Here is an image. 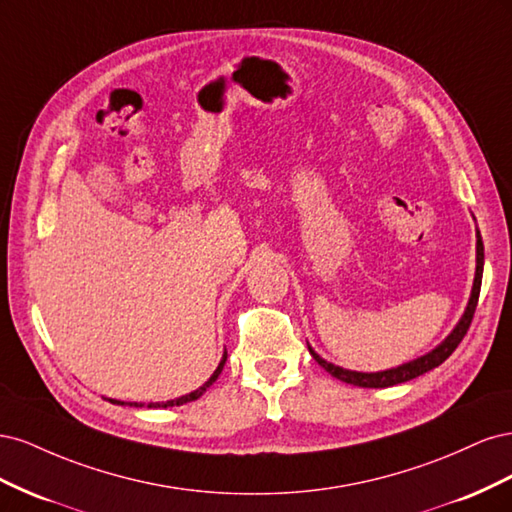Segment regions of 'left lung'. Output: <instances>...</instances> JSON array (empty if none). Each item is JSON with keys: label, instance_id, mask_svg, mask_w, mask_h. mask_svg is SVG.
Here are the masks:
<instances>
[{"label": "left lung", "instance_id": "8db88e82", "mask_svg": "<svg viewBox=\"0 0 512 512\" xmlns=\"http://www.w3.org/2000/svg\"><path fill=\"white\" fill-rule=\"evenodd\" d=\"M483 265H485V250H483V241H480V232L476 230V273H474V284H472V292H470V301L466 305V312L461 314L459 322L455 324V329L448 333L436 348L425 352L423 356H416V359H412L408 363H401L397 367L382 369V371H352V369H344V367L324 361L322 356L307 344L309 354H312L316 363L327 369L333 378L342 380L346 384H352V386H361V389H386V386H395V384L408 382V380H414L418 376L427 374V371H431L433 367L442 365L448 359V356L455 352V348L459 346L463 335L468 333L472 316H474V309H476V303H478L480 282H483Z\"/></svg>", "mask_w": 512, "mask_h": 512}]
</instances>
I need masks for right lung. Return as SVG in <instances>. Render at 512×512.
<instances>
[{
  "mask_svg": "<svg viewBox=\"0 0 512 512\" xmlns=\"http://www.w3.org/2000/svg\"><path fill=\"white\" fill-rule=\"evenodd\" d=\"M224 363H226V352L222 354V361H220V365L215 367V371L211 374V378L203 384V386H198L196 391H192V393H188V395H181V397H177V399H168V401H151V404H147V408H173V406H183V404H188V401H194V399H198L200 395H203L209 386L220 378V374H222V369H224ZM108 401H111V404H117V406H126L128 401H119V399H111V397H106ZM128 406H134V408H143L145 404H138V401H130Z\"/></svg>",
  "mask_w": 512,
  "mask_h": 512,
  "instance_id": "add662e5",
  "label": "right lung"
}]
</instances>
